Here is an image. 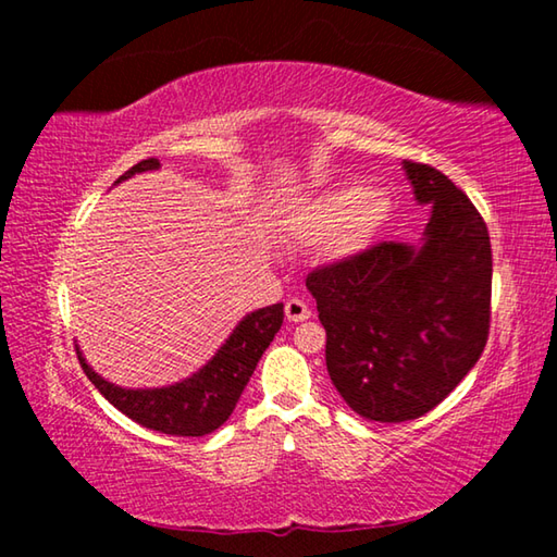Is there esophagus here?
Returning <instances> with one entry per match:
<instances>
[{
    "instance_id": "1",
    "label": "esophagus",
    "mask_w": 557,
    "mask_h": 557,
    "mask_svg": "<svg viewBox=\"0 0 557 557\" xmlns=\"http://www.w3.org/2000/svg\"><path fill=\"white\" fill-rule=\"evenodd\" d=\"M285 314H287L289 322H307V319L312 317V309L307 307L305 299L292 297V299L285 301Z\"/></svg>"
}]
</instances>
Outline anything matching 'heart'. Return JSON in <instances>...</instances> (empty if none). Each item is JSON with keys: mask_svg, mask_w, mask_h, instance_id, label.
<instances>
[{"mask_svg": "<svg viewBox=\"0 0 557 557\" xmlns=\"http://www.w3.org/2000/svg\"><path fill=\"white\" fill-rule=\"evenodd\" d=\"M391 199L379 188L332 186L297 203L285 219L289 238L305 245L332 240L336 258H356L371 248L391 221Z\"/></svg>", "mask_w": 557, "mask_h": 557, "instance_id": "obj_1", "label": "heart"}]
</instances>
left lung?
Masks as SVG:
<instances>
[{
	"mask_svg": "<svg viewBox=\"0 0 557 557\" xmlns=\"http://www.w3.org/2000/svg\"><path fill=\"white\" fill-rule=\"evenodd\" d=\"M403 172L430 219L418 243H381L317 270L307 289L326 329V371L366 420L430 412L474 369L488 336L492 243L482 215L428 164Z\"/></svg>",
	"mask_w": 557,
	"mask_h": 557,
	"instance_id": "obj_1",
	"label": "left lung"
}]
</instances>
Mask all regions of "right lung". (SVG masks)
Masks as SVG:
<instances>
[{
	"label": "right lung",
	"instance_id": "right-lung-1",
	"mask_svg": "<svg viewBox=\"0 0 557 557\" xmlns=\"http://www.w3.org/2000/svg\"><path fill=\"white\" fill-rule=\"evenodd\" d=\"M157 169L159 159H143L127 169L115 184L127 182L135 174L157 172ZM282 319H285L282 301L248 312L199 371L162 388H122L90 369L78 344H75V351L90 383L129 420L164 435L201 437L219 430L231 418L260 356L280 332Z\"/></svg>",
	"mask_w": 557,
	"mask_h": 557
}]
</instances>
